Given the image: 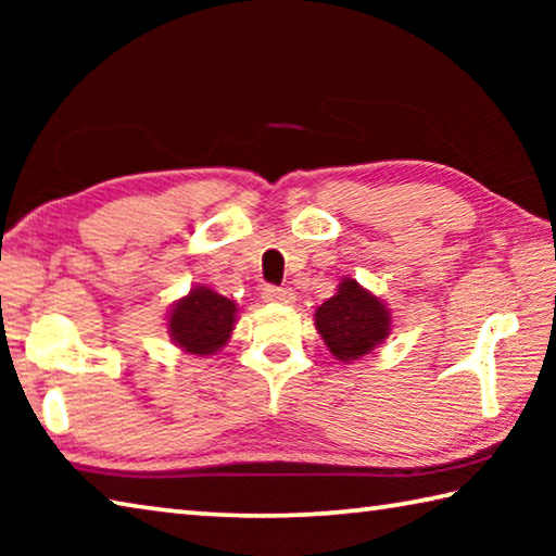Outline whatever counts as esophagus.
<instances>
[{"label":"esophagus","instance_id":"obj_1","mask_svg":"<svg viewBox=\"0 0 556 556\" xmlns=\"http://www.w3.org/2000/svg\"><path fill=\"white\" fill-rule=\"evenodd\" d=\"M262 299L271 301V304H291V301H294V294H291L289 287L267 285L265 289H262Z\"/></svg>","mask_w":556,"mask_h":556}]
</instances>
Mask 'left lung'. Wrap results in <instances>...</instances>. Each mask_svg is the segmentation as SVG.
Instances as JSON below:
<instances>
[{
	"instance_id": "left-lung-1",
	"label": "left lung",
	"mask_w": 556,
	"mask_h": 556,
	"mask_svg": "<svg viewBox=\"0 0 556 556\" xmlns=\"http://www.w3.org/2000/svg\"><path fill=\"white\" fill-rule=\"evenodd\" d=\"M316 331L338 361L351 363L390 336V312L355 279H343L336 296L316 308Z\"/></svg>"
}]
</instances>
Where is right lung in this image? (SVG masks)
<instances>
[{"mask_svg":"<svg viewBox=\"0 0 556 556\" xmlns=\"http://www.w3.org/2000/svg\"><path fill=\"white\" fill-rule=\"evenodd\" d=\"M235 301L208 287H195L168 314V336L191 355H213L232 333Z\"/></svg>","mask_w":556,"mask_h":556,"instance_id":"1","label":"right lung"}]
</instances>
